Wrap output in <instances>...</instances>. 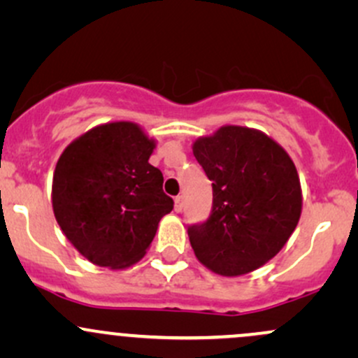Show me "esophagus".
<instances>
[{"label":"esophagus","instance_id":"esophagus-1","mask_svg":"<svg viewBox=\"0 0 358 358\" xmlns=\"http://www.w3.org/2000/svg\"><path fill=\"white\" fill-rule=\"evenodd\" d=\"M183 210V196L178 195L175 199V212H182Z\"/></svg>","mask_w":358,"mask_h":358}]
</instances>
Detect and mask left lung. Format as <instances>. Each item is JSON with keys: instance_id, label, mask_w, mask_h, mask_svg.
Instances as JSON below:
<instances>
[{"instance_id": "1", "label": "left lung", "mask_w": 358, "mask_h": 358, "mask_svg": "<svg viewBox=\"0 0 358 358\" xmlns=\"http://www.w3.org/2000/svg\"><path fill=\"white\" fill-rule=\"evenodd\" d=\"M212 182L210 217L188 227L195 256L220 276L261 268L296 229L303 199L289 155L257 129L224 126L193 143Z\"/></svg>"}]
</instances>
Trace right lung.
Returning <instances> with one entry per match:
<instances>
[{
    "mask_svg": "<svg viewBox=\"0 0 358 358\" xmlns=\"http://www.w3.org/2000/svg\"><path fill=\"white\" fill-rule=\"evenodd\" d=\"M134 122L92 127L57 162L52 205L62 232L92 264L122 269L146 254L173 200L148 163L155 150Z\"/></svg>",
    "mask_w": 358,
    "mask_h": 358,
    "instance_id": "1",
    "label": "right lung"
}]
</instances>
